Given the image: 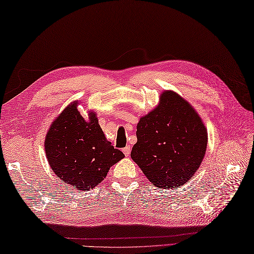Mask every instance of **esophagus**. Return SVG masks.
Returning a JSON list of instances; mask_svg holds the SVG:
<instances>
[{"label":"esophagus","instance_id":"34e87169","mask_svg":"<svg viewBox=\"0 0 254 254\" xmlns=\"http://www.w3.org/2000/svg\"><path fill=\"white\" fill-rule=\"evenodd\" d=\"M123 153L126 156H130V154H131V146H130V145H127V146L123 148Z\"/></svg>","mask_w":254,"mask_h":254}]
</instances>
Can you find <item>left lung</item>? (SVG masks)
I'll list each match as a JSON object with an SVG mask.
<instances>
[{"label": "left lung", "instance_id": "1", "mask_svg": "<svg viewBox=\"0 0 254 254\" xmlns=\"http://www.w3.org/2000/svg\"><path fill=\"white\" fill-rule=\"evenodd\" d=\"M159 105L139 119L131 157L160 189H178L191 180L207 146V132L188 101L164 91Z\"/></svg>", "mask_w": 254, "mask_h": 254}]
</instances>
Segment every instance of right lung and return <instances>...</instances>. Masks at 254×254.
I'll list each match as a JSON object with an SVG mask.
<instances>
[{
  "label": "right lung",
  "instance_id": "obj_1",
  "mask_svg": "<svg viewBox=\"0 0 254 254\" xmlns=\"http://www.w3.org/2000/svg\"><path fill=\"white\" fill-rule=\"evenodd\" d=\"M48 163L64 185L88 190L105 179L110 167L124 154L107 141L95 112L88 121L80 116L77 101L68 105L52 122L45 139Z\"/></svg>",
  "mask_w": 254,
  "mask_h": 254
}]
</instances>
